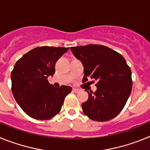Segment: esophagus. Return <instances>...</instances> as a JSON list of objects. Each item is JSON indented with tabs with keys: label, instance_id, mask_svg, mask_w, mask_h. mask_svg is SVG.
<instances>
[{
	"label": "esophagus",
	"instance_id": "esophagus-1",
	"mask_svg": "<svg viewBox=\"0 0 150 150\" xmlns=\"http://www.w3.org/2000/svg\"><path fill=\"white\" fill-rule=\"evenodd\" d=\"M79 91H80V90L78 89V88H73V91H74V92H76V93H77V92H79Z\"/></svg>",
	"mask_w": 150,
	"mask_h": 150
}]
</instances>
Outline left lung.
<instances>
[{"label":"left lung","instance_id":"1","mask_svg":"<svg viewBox=\"0 0 150 150\" xmlns=\"http://www.w3.org/2000/svg\"><path fill=\"white\" fill-rule=\"evenodd\" d=\"M71 50L84 67L83 83L89 78L98 82L95 92L86 90L88 98L82 104L83 112L98 122L116 117L122 110L132 88V71L125 59L102 45L75 46Z\"/></svg>","mask_w":150,"mask_h":150}]
</instances>
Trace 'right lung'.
Here are the masks:
<instances>
[{
	"instance_id": "right-lung-1",
	"label": "right lung",
	"mask_w": 150,
	"mask_h": 150,
	"mask_svg": "<svg viewBox=\"0 0 150 150\" xmlns=\"http://www.w3.org/2000/svg\"><path fill=\"white\" fill-rule=\"evenodd\" d=\"M69 48L40 46L17 61L11 73L12 92L19 107L30 117L46 120L60 112L71 87H54L47 80L55 63Z\"/></svg>"
}]
</instances>
